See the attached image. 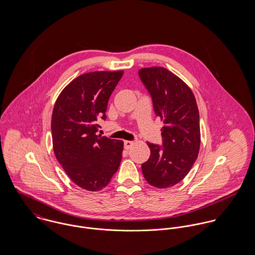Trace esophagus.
I'll list each match as a JSON object with an SVG mask.
<instances>
[{
    "label": "esophagus",
    "instance_id": "1",
    "mask_svg": "<svg viewBox=\"0 0 255 255\" xmlns=\"http://www.w3.org/2000/svg\"><path fill=\"white\" fill-rule=\"evenodd\" d=\"M132 145H133V141H130V140H126L124 143L125 149H127V150H128Z\"/></svg>",
    "mask_w": 255,
    "mask_h": 255
}]
</instances>
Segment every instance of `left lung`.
Returning <instances> with one entry per match:
<instances>
[{"instance_id":"left-lung-1","label":"left lung","mask_w":255,"mask_h":255,"mask_svg":"<svg viewBox=\"0 0 255 255\" xmlns=\"http://www.w3.org/2000/svg\"><path fill=\"white\" fill-rule=\"evenodd\" d=\"M155 114L164 123L163 145L147 142L150 157L141 165L146 181L158 188L174 186L184 179L200 147L199 112L195 97L176 74L162 67L139 70Z\"/></svg>"}]
</instances>
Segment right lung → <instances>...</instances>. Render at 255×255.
<instances>
[{
    "instance_id": "obj_1",
    "label": "right lung",
    "mask_w": 255,
    "mask_h": 255,
    "mask_svg": "<svg viewBox=\"0 0 255 255\" xmlns=\"http://www.w3.org/2000/svg\"><path fill=\"white\" fill-rule=\"evenodd\" d=\"M124 71L83 73L71 81L56 100L51 121L53 149L58 162L76 185L99 191L118 171L122 140L97 135V123L106 120L110 96Z\"/></svg>"
}]
</instances>
